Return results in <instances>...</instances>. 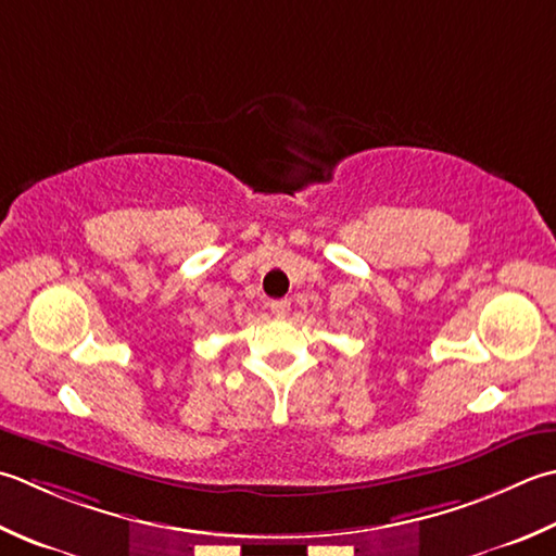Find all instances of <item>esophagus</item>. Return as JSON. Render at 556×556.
<instances>
[{
	"instance_id": "esophagus-1",
	"label": "esophagus",
	"mask_w": 556,
	"mask_h": 556,
	"mask_svg": "<svg viewBox=\"0 0 556 556\" xmlns=\"http://www.w3.org/2000/svg\"><path fill=\"white\" fill-rule=\"evenodd\" d=\"M289 308H291V303L287 299H279V301H271L269 303V311L275 313L277 318H285V315L289 313Z\"/></svg>"
}]
</instances>
